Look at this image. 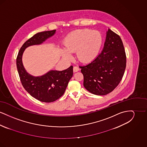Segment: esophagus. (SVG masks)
Here are the masks:
<instances>
[{"label": "esophagus", "mask_w": 147, "mask_h": 147, "mask_svg": "<svg viewBox=\"0 0 147 147\" xmlns=\"http://www.w3.org/2000/svg\"><path fill=\"white\" fill-rule=\"evenodd\" d=\"M79 69H80L77 66H74V67H73V71H74V72H77L78 71H79Z\"/></svg>", "instance_id": "1"}]
</instances>
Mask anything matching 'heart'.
Listing matches in <instances>:
<instances>
[{
	"mask_svg": "<svg viewBox=\"0 0 147 147\" xmlns=\"http://www.w3.org/2000/svg\"><path fill=\"white\" fill-rule=\"evenodd\" d=\"M102 41V35L97 30H78L65 38L63 44L66 51H62V57L65 59L70 60L71 58L70 53L76 52L77 58L80 62L89 63L98 55Z\"/></svg>",
	"mask_w": 147,
	"mask_h": 147,
	"instance_id": "obj_1",
	"label": "heart"
}]
</instances>
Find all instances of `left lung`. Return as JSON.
Masks as SVG:
<instances>
[{"instance_id": "1", "label": "left lung", "mask_w": 147, "mask_h": 147, "mask_svg": "<svg viewBox=\"0 0 147 147\" xmlns=\"http://www.w3.org/2000/svg\"><path fill=\"white\" fill-rule=\"evenodd\" d=\"M126 66V53L122 40L109 28L101 53L90 63L80 67L85 88L95 95H107L119 85Z\"/></svg>"}]
</instances>
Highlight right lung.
Segmentation results:
<instances>
[{
    "label": "right lung",
    "instance_id": "1",
    "mask_svg": "<svg viewBox=\"0 0 147 147\" xmlns=\"http://www.w3.org/2000/svg\"><path fill=\"white\" fill-rule=\"evenodd\" d=\"M56 30L38 32L24 43L16 58V66L24 89L34 98L44 102H51L61 98L73 75V66L62 71L51 70L41 76L35 77L26 70L22 58L29 46L43 43L56 33Z\"/></svg>",
    "mask_w": 147,
    "mask_h": 147
}]
</instances>
